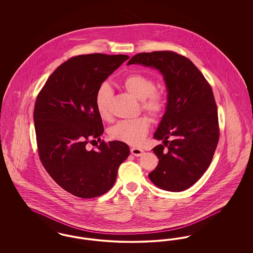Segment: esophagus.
<instances>
[{"instance_id": "esophagus-1", "label": "esophagus", "mask_w": 253, "mask_h": 253, "mask_svg": "<svg viewBox=\"0 0 253 253\" xmlns=\"http://www.w3.org/2000/svg\"><path fill=\"white\" fill-rule=\"evenodd\" d=\"M131 153L132 155H133L134 157H141L143 154H144V151L142 149H139V148H135V147H132L131 149Z\"/></svg>"}]
</instances>
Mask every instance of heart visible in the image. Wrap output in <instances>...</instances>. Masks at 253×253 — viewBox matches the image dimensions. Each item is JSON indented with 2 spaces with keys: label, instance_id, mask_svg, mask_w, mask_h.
<instances>
[{
  "label": "heart",
  "instance_id": "obj_1",
  "mask_svg": "<svg viewBox=\"0 0 253 253\" xmlns=\"http://www.w3.org/2000/svg\"><path fill=\"white\" fill-rule=\"evenodd\" d=\"M122 86L130 95L141 100V107L152 117L157 118L163 111L164 97L161 92L155 90L156 83L150 77L131 74L122 80ZM112 96L113 90L107 84L99 85L96 90L95 104L99 118L103 121L111 119ZM150 124V120L146 117L120 121L109 130V134L115 140L136 146L144 140Z\"/></svg>",
  "mask_w": 253,
  "mask_h": 253
}]
</instances>
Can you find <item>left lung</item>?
Here are the masks:
<instances>
[{
    "mask_svg": "<svg viewBox=\"0 0 253 253\" xmlns=\"http://www.w3.org/2000/svg\"><path fill=\"white\" fill-rule=\"evenodd\" d=\"M158 70L167 89L165 113L154 137L167 145L153 151L159 161L149 178L157 188L182 192L193 186L209 168L219 138L218 114L211 85L193 62L170 51L140 53L127 65Z\"/></svg>",
    "mask_w": 253,
    "mask_h": 253,
    "instance_id": "1",
    "label": "left lung"
}]
</instances>
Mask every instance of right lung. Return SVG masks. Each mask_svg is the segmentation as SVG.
Returning <instances> with one entry per match:
<instances>
[{
  "instance_id": "add662e5",
  "label": "right lung",
  "mask_w": 253,
  "mask_h": 253,
  "mask_svg": "<svg viewBox=\"0 0 253 253\" xmlns=\"http://www.w3.org/2000/svg\"><path fill=\"white\" fill-rule=\"evenodd\" d=\"M128 59L104 54L71 58L52 73L37 96L34 123L41 161L62 189L78 197L108 192L130 155L129 146L117 140L101 141L96 150L85 147L103 133L96 90Z\"/></svg>"
}]
</instances>
